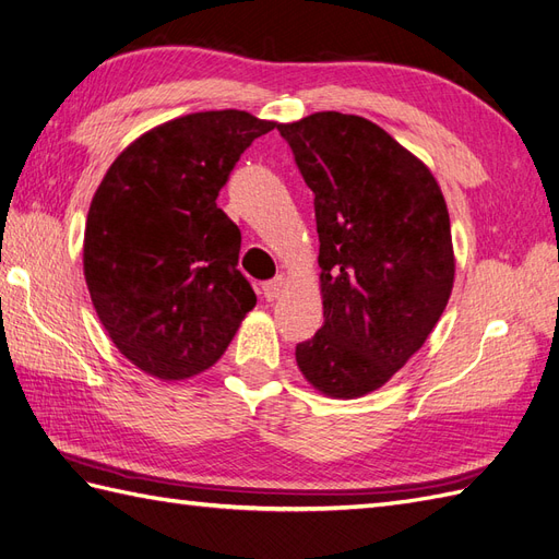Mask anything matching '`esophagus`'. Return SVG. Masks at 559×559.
I'll list each match as a JSON object with an SVG mask.
<instances>
[{"label":"esophagus","mask_w":559,"mask_h":559,"mask_svg":"<svg viewBox=\"0 0 559 559\" xmlns=\"http://www.w3.org/2000/svg\"><path fill=\"white\" fill-rule=\"evenodd\" d=\"M284 284H286V280H284L282 275H277L275 280L265 282V284H263V296H265V300L280 298V294H282V289H284Z\"/></svg>","instance_id":"obj_1"}]
</instances>
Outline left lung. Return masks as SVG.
Instances as JSON below:
<instances>
[{"label":"left lung","instance_id":"obj_1","mask_svg":"<svg viewBox=\"0 0 559 559\" xmlns=\"http://www.w3.org/2000/svg\"><path fill=\"white\" fill-rule=\"evenodd\" d=\"M314 192L324 324L296 345L304 379L334 400L383 388L432 334L454 289L444 194L430 169L365 117L277 124Z\"/></svg>","mask_w":559,"mask_h":559}]
</instances>
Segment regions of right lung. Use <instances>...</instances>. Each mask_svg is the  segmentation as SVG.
<instances>
[{"label": "right lung", "instance_id": "add662e5", "mask_svg": "<svg viewBox=\"0 0 559 559\" xmlns=\"http://www.w3.org/2000/svg\"><path fill=\"white\" fill-rule=\"evenodd\" d=\"M275 122L245 110L176 117L122 150L88 206L84 280L100 324L159 381L214 367L255 294L237 225L216 206L239 155Z\"/></svg>", "mask_w": 559, "mask_h": 559}]
</instances>
